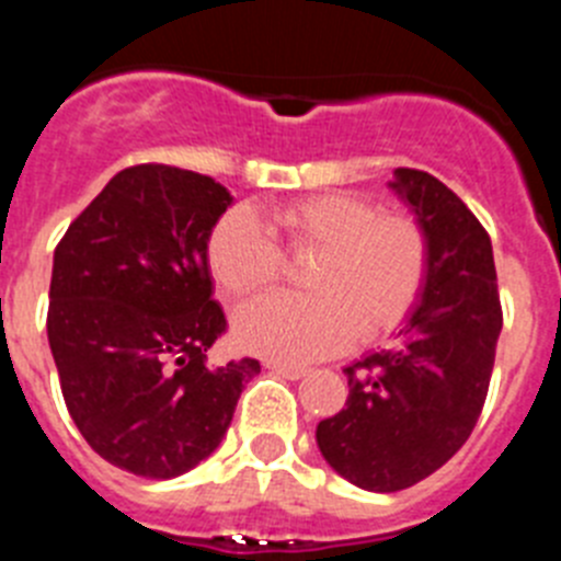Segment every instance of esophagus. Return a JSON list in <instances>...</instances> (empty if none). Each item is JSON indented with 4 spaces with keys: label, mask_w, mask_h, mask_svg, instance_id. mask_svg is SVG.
<instances>
[{
    "label": "esophagus",
    "mask_w": 561,
    "mask_h": 561,
    "mask_svg": "<svg viewBox=\"0 0 561 561\" xmlns=\"http://www.w3.org/2000/svg\"><path fill=\"white\" fill-rule=\"evenodd\" d=\"M266 368L275 370V374L286 376V379H304L309 370L306 368H297V365H284V362H266Z\"/></svg>",
    "instance_id": "34e87169"
}]
</instances>
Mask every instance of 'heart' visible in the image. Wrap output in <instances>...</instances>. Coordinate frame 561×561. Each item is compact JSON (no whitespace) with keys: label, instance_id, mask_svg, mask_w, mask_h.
I'll list each match as a JSON object with an SVG mask.
<instances>
[{"label":"heart","instance_id":"b5f03b06","mask_svg":"<svg viewBox=\"0 0 561 561\" xmlns=\"http://www.w3.org/2000/svg\"><path fill=\"white\" fill-rule=\"evenodd\" d=\"M272 221L291 257L317 255L304 272L311 295H266L236 314L241 348L272 359L309 362L359 336L399 329L430 275L427 232L404 213L320 193L280 205ZM207 270L227 297H250L284 275V252L250 210H230L207 238Z\"/></svg>","mask_w":561,"mask_h":561}]
</instances>
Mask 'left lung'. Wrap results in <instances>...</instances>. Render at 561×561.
<instances>
[{
    "instance_id": "obj_1",
    "label": "left lung",
    "mask_w": 561,
    "mask_h": 561,
    "mask_svg": "<svg viewBox=\"0 0 561 561\" xmlns=\"http://www.w3.org/2000/svg\"><path fill=\"white\" fill-rule=\"evenodd\" d=\"M390 187L427 232V286L399 345L348 365L345 408L317 424L331 469L368 492L415 485L463 447L503 329L492 238L474 213L427 171L396 168Z\"/></svg>"
}]
</instances>
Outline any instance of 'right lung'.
Masks as SVG:
<instances>
[{
	"label": "right lung",
	"mask_w": 561,
	"mask_h": 561,
	"mask_svg": "<svg viewBox=\"0 0 561 561\" xmlns=\"http://www.w3.org/2000/svg\"><path fill=\"white\" fill-rule=\"evenodd\" d=\"M225 185L173 165L114 173L56 247L47 336L87 444L151 480L180 478L219 447L257 359L207 365L227 329L207 238Z\"/></svg>",
	"instance_id": "add662e5"
}]
</instances>
